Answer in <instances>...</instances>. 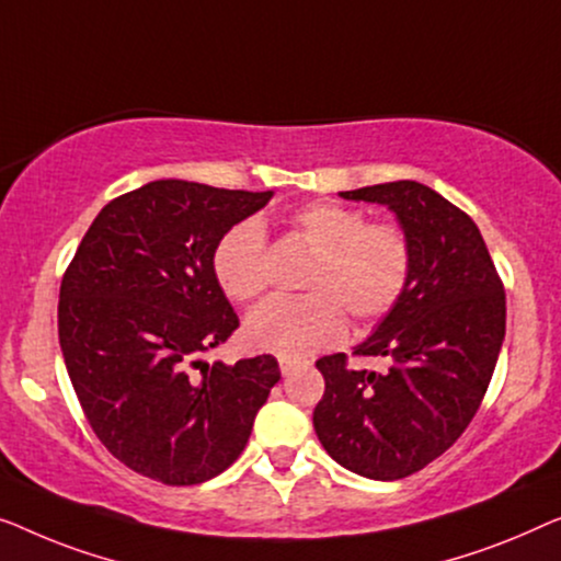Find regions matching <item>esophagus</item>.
<instances>
[{"label":"esophagus","mask_w":561,"mask_h":561,"mask_svg":"<svg viewBox=\"0 0 561 561\" xmlns=\"http://www.w3.org/2000/svg\"><path fill=\"white\" fill-rule=\"evenodd\" d=\"M307 366V360H297V358H279V368H282V374L284 376H291L295 374L297 368H305Z\"/></svg>","instance_id":"esophagus-1"}]
</instances>
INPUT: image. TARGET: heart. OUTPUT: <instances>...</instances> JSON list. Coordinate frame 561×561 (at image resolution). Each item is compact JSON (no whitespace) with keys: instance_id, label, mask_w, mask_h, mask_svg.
I'll return each instance as SVG.
<instances>
[{"instance_id":"obj_1","label":"heart","mask_w":561,"mask_h":561,"mask_svg":"<svg viewBox=\"0 0 561 561\" xmlns=\"http://www.w3.org/2000/svg\"><path fill=\"white\" fill-rule=\"evenodd\" d=\"M295 228L314 262L307 272V297H277L247 320V341L282 358H307L345 335V312L358 322L389 314L412 277V243L404 228L368 224L353 205L318 201L295 213ZM220 289L236 302H251L270 287V259L262 220L247 218L220 236L213 251Z\"/></svg>"}]
</instances>
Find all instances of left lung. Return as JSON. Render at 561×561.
<instances>
[{"mask_svg":"<svg viewBox=\"0 0 561 561\" xmlns=\"http://www.w3.org/2000/svg\"><path fill=\"white\" fill-rule=\"evenodd\" d=\"M345 201L386 205L412 243V277L399 305L356 356L318 360L325 393L314 432L335 462L370 480H399L455 445L491 383L506 335V291L468 213L414 180L358 187Z\"/></svg>","mask_w":561,"mask_h":561,"instance_id":"1","label":"left lung"}]
</instances>
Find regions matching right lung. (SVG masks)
Here are the masks:
<instances>
[{
    "label": "right lung",
    "instance_id": "1",
    "mask_svg": "<svg viewBox=\"0 0 561 561\" xmlns=\"http://www.w3.org/2000/svg\"><path fill=\"white\" fill-rule=\"evenodd\" d=\"M270 198L154 180L101 208L62 274L70 383L96 437L139 476L164 485L216 478L243 453L282 378L274 356L201 358L239 328L213 251Z\"/></svg>",
    "mask_w": 561,
    "mask_h": 561
}]
</instances>
